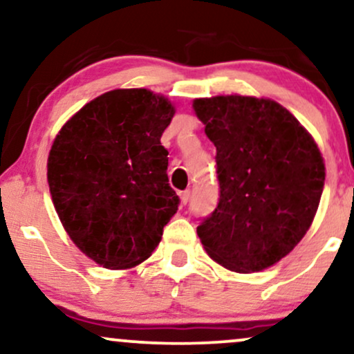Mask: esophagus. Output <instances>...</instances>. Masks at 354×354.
Wrapping results in <instances>:
<instances>
[{"label": "esophagus", "mask_w": 354, "mask_h": 354, "mask_svg": "<svg viewBox=\"0 0 354 354\" xmlns=\"http://www.w3.org/2000/svg\"><path fill=\"white\" fill-rule=\"evenodd\" d=\"M180 198H181V204H187V201H189V198H191V191L189 189H186V191H181L180 192Z\"/></svg>", "instance_id": "obj_1"}]
</instances>
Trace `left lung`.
I'll use <instances>...</instances> for the list:
<instances>
[{"label":"left lung","instance_id":"1","mask_svg":"<svg viewBox=\"0 0 354 354\" xmlns=\"http://www.w3.org/2000/svg\"><path fill=\"white\" fill-rule=\"evenodd\" d=\"M217 149L221 198L198 227L209 257L257 272L290 253L312 225L325 183L322 153L301 122L272 100L201 97L192 102Z\"/></svg>","mask_w":354,"mask_h":354}]
</instances>
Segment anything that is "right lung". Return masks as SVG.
Masks as SVG:
<instances>
[{
	"instance_id": "1",
	"label": "right lung",
	"mask_w": 354,
	"mask_h": 354,
	"mask_svg": "<svg viewBox=\"0 0 354 354\" xmlns=\"http://www.w3.org/2000/svg\"><path fill=\"white\" fill-rule=\"evenodd\" d=\"M174 115L165 96L114 89L66 122L48 153L53 205L73 243L102 268L140 265L158 247L180 198L160 142Z\"/></svg>"
}]
</instances>
